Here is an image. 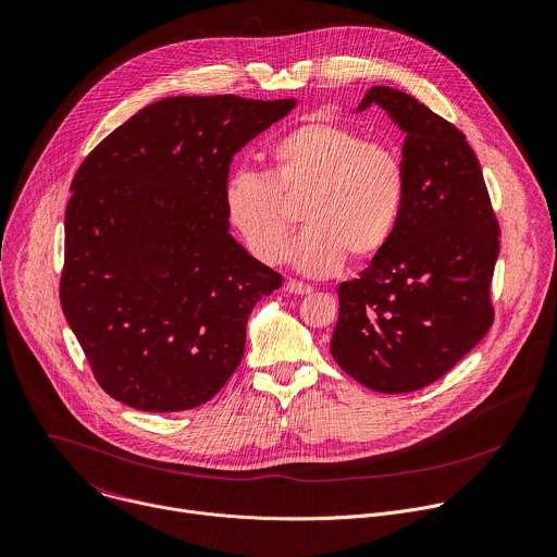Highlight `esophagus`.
I'll return each mask as SVG.
<instances>
[{
  "label": "esophagus",
  "instance_id": "obj_1",
  "mask_svg": "<svg viewBox=\"0 0 557 557\" xmlns=\"http://www.w3.org/2000/svg\"><path fill=\"white\" fill-rule=\"evenodd\" d=\"M284 290H286V293H293V295H310V293H312V288H310L308 284L299 282V280H286Z\"/></svg>",
  "mask_w": 557,
  "mask_h": 557
}]
</instances>
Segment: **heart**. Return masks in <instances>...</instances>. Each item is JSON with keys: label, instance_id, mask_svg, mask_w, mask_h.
I'll use <instances>...</instances> for the list:
<instances>
[{"label": "heart", "instance_id": "b5f03b06", "mask_svg": "<svg viewBox=\"0 0 557 557\" xmlns=\"http://www.w3.org/2000/svg\"><path fill=\"white\" fill-rule=\"evenodd\" d=\"M269 172L234 170L223 188L225 216L253 258L275 264L301 206L306 232L290 262L312 277L345 260L367 264L389 245L405 208L407 165L387 141L334 120H308L269 150Z\"/></svg>", "mask_w": 557, "mask_h": 557}]
</instances>
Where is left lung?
Listing matches in <instances>:
<instances>
[{
    "mask_svg": "<svg viewBox=\"0 0 557 557\" xmlns=\"http://www.w3.org/2000/svg\"><path fill=\"white\" fill-rule=\"evenodd\" d=\"M374 102L405 131L407 197L385 251L338 284L330 351L367 389L409 394L487 334L500 230L466 135L405 91L372 87L358 111Z\"/></svg>",
    "mask_w": 557,
    "mask_h": 557,
    "instance_id": "8db88e82",
    "label": "left lung"
}]
</instances>
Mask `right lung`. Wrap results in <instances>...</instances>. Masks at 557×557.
I'll return each mask as SVG.
<instances>
[{
	"label": "right lung",
	"instance_id": "right-lung-1",
	"mask_svg": "<svg viewBox=\"0 0 557 557\" xmlns=\"http://www.w3.org/2000/svg\"><path fill=\"white\" fill-rule=\"evenodd\" d=\"M293 107L232 94L163 98L76 170L61 306L117 403L195 409L236 372L247 319L282 275L232 238L223 188L234 154Z\"/></svg>",
	"mask_w": 557,
	"mask_h": 557
}]
</instances>
